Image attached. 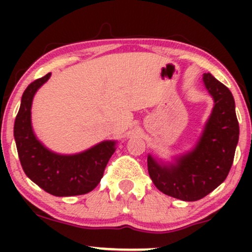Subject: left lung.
Returning <instances> with one entry per match:
<instances>
[{"mask_svg": "<svg viewBox=\"0 0 252 252\" xmlns=\"http://www.w3.org/2000/svg\"><path fill=\"white\" fill-rule=\"evenodd\" d=\"M202 82L215 105L194 148L174 156L170 162L150 154L147 158L156 189L184 201L204 198L226 179L239 138L231 91L211 73H205Z\"/></svg>", "mask_w": 252, "mask_h": 252, "instance_id": "1", "label": "left lung"}]
</instances>
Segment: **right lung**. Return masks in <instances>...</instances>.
I'll return each instance as SVG.
<instances>
[{
    "label": "right lung",
    "instance_id": "obj_1",
    "mask_svg": "<svg viewBox=\"0 0 252 252\" xmlns=\"http://www.w3.org/2000/svg\"><path fill=\"white\" fill-rule=\"evenodd\" d=\"M51 73L34 80L25 90L14 124L17 154L26 175L40 189L56 196L86 194L96 189L116 150V141H103L78 154L52 152L37 140L32 126V103Z\"/></svg>",
    "mask_w": 252,
    "mask_h": 252
}]
</instances>
